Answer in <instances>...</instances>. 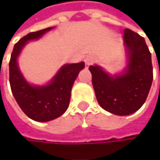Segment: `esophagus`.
Listing matches in <instances>:
<instances>
[{"mask_svg": "<svg viewBox=\"0 0 160 160\" xmlns=\"http://www.w3.org/2000/svg\"><path fill=\"white\" fill-rule=\"evenodd\" d=\"M93 61H94V58H93L92 55H88V56L85 58V60H84V62H85V65H86V68H89L91 65H92Z\"/></svg>", "mask_w": 160, "mask_h": 160, "instance_id": "esophagus-1", "label": "esophagus"}]
</instances>
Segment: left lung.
<instances>
[{"label": "left lung", "instance_id": "1", "mask_svg": "<svg viewBox=\"0 0 160 160\" xmlns=\"http://www.w3.org/2000/svg\"><path fill=\"white\" fill-rule=\"evenodd\" d=\"M124 46L128 64L122 73L110 75L97 65L89 68L99 105L118 116L131 115L140 109L153 80L151 53L144 38L125 28Z\"/></svg>", "mask_w": 160, "mask_h": 160}]
</instances>
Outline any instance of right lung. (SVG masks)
<instances>
[{
  "mask_svg": "<svg viewBox=\"0 0 160 160\" xmlns=\"http://www.w3.org/2000/svg\"><path fill=\"white\" fill-rule=\"evenodd\" d=\"M53 28L30 32L14 46L9 63V80L13 95L20 108L31 119L40 122L52 120L63 115L69 106L71 89L84 62L64 65L45 85H32L21 73L17 58L29 41L39 40Z\"/></svg>",
  "mask_w": 160,
  "mask_h": 160,
  "instance_id": "1",
  "label": "right lung"
}]
</instances>
